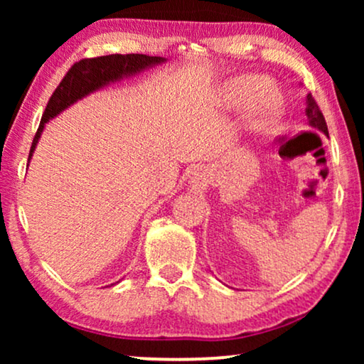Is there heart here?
I'll return each instance as SVG.
<instances>
[{
    "mask_svg": "<svg viewBox=\"0 0 364 364\" xmlns=\"http://www.w3.org/2000/svg\"><path fill=\"white\" fill-rule=\"evenodd\" d=\"M223 106L237 109L248 104L247 126L262 129L282 111L283 97L280 89L268 84L262 76H238L228 81L222 91Z\"/></svg>",
    "mask_w": 364,
    "mask_h": 364,
    "instance_id": "b5f03b06",
    "label": "heart"
}]
</instances>
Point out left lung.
Here are the masks:
<instances>
[{"label":"left lung","instance_id":"obj_1","mask_svg":"<svg viewBox=\"0 0 364 364\" xmlns=\"http://www.w3.org/2000/svg\"><path fill=\"white\" fill-rule=\"evenodd\" d=\"M305 116H306L308 126H311L313 129H318V131L325 134V136H328V127H326L325 117H323L320 107H318V104L315 102V99L311 97V94H308V96H306Z\"/></svg>","mask_w":364,"mask_h":364}]
</instances>
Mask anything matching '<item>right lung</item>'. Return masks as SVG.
Instances as JSON below:
<instances>
[{
  "label": "right lung",
  "instance_id": "right-lung-1",
  "mask_svg": "<svg viewBox=\"0 0 364 364\" xmlns=\"http://www.w3.org/2000/svg\"><path fill=\"white\" fill-rule=\"evenodd\" d=\"M164 63H167L166 58L147 56V54H109V56L82 59V61L74 64L49 99L41 124H39L36 136L33 139L28 162L31 161L33 154L36 151L44 126L51 119L58 117L63 111H66L68 107H71L73 104L81 101L89 94L101 91V89L122 81V79L137 76V74L161 66Z\"/></svg>",
  "mask_w": 364,
  "mask_h": 364
}]
</instances>
